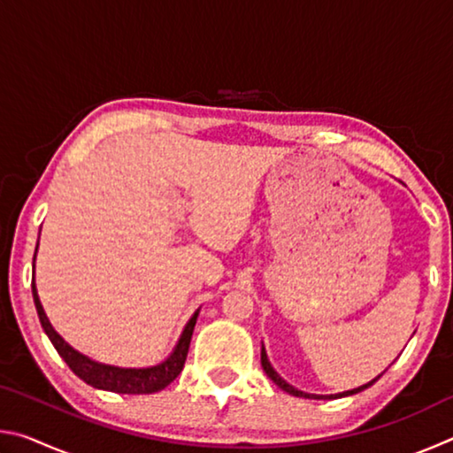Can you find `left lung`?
Returning a JSON list of instances; mask_svg holds the SVG:
<instances>
[{"instance_id": "8db88e82", "label": "left lung", "mask_w": 453, "mask_h": 453, "mask_svg": "<svg viewBox=\"0 0 453 453\" xmlns=\"http://www.w3.org/2000/svg\"><path fill=\"white\" fill-rule=\"evenodd\" d=\"M262 367H264V372L267 373V378H270L275 386L278 388H281L283 392H288L289 395H296V397H305V400H335V397H346V395H354V394H359V392H364L365 388H370V386H373L375 381L380 380V375L375 380H372V381H367V383H364V386H359V388H354V389H349V392H342V394H334V395H316V394H305V392H300V389L297 388H294V386H289V383L281 378V375L273 370L272 367V364H270V359H267V354H265V348L262 346Z\"/></svg>"}]
</instances>
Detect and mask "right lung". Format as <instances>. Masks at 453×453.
<instances>
[{
	"instance_id": "obj_1",
	"label": "right lung",
	"mask_w": 453,
	"mask_h": 453,
	"mask_svg": "<svg viewBox=\"0 0 453 453\" xmlns=\"http://www.w3.org/2000/svg\"><path fill=\"white\" fill-rule=\"evenodd\" d=\"M34 262H35V256H34ZM32 291H34V303H35L37 316H40L43 332L48 334L53 348L58 349V354L61 357H64V362L70 365V370L78 375L80 380L86 381L88 386L105 389V392H116V394H132V395L156 394L159 389L170 386V383L181 373L183 364H186V357H188L191 334H194L199 310L189 318V321L180 335V342L175 343L173 351L167 356V359H164L162 364L150 365V367H118L110 364H99L96 359L80 354L78 349H73L70 343H67L64 337L51 327L50 319L42 308L40 297H37L34 278H32Z\"/></svg>"
}]
</instances>
